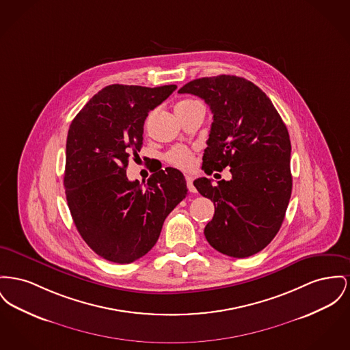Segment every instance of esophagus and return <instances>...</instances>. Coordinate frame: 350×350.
<instances>
[{
	"instance_id": "34e87169",
	"label": "esophagus",
	"mask_w": 350,
	"mask_h": 350,
	"mask_svg": "<svg viewBox=\"0 0 350 350\" xmlns=\"http://www.w3.org/2000/svg\"><path fill=\"white\" fill-rule=\"evenodd\" d=\"M186 185H187V189H189V191L190 193H196L197 190H196V187L193 185V177L191 176H189V174H186Z\"/></svg>"
}]
</instances>
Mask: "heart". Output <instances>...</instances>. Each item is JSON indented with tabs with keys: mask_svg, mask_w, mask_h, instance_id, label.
Wrapping results in <instances>:
<instances>
[{
	"mask_svg": "<svg viewBox=\"0 0 350 350\" xmlns=\"http://www.w3.org/2000/svg\"><path fill=\"white\" fill-rule=\"evenodd\" d=\"M200 103L197 100L193 99H186L176 105V108H184V107H189L193 104ZM166 161L173 166L181 167V169H190L193 164H194V154L190 149H187L185 146H174L172 148L166 156H165Z\"/></svg>",
	"mask_w": 350,
	"mask_h": 350,
	"instance_id": "b5f03b06",
	"label": "heart"
}]
</instances>
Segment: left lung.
<instances>
[{
	"instance_id": "left-lung-1",
	"label": "left lung",
	"mask_w": 350,
	"mask_h": 350,
	"mask_svg": "<svg viewBox=\"0 0 350 350\" xmlns=\"http://www.w3.org/2000/svg\"><path fill=\"white\" fill-rule=\"evenodd\" d=\"M178 92L200 96L211 109L206 174L230 167L232 176L217 186L206 177L194 181L215 206L206 239L227 256H251L267 246L284 221L292 191L287 126L267 95L245 78H200Z\"/></svg>"
}]
</instances>
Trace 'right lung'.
I'll use <instances>...</instances> for the list:
<instances>
[{
	"label": "right lung",
	"mask_w": 350,
	"mask_h": 350,
	"mask_svg": "<svg viewBox=\"0 0 350 350\" xmlns=\"http://www.w3.org/2000/svg\"><path fill=\"white\" fill-rule=\"evenodd\" d=\"M176 84L104 87L70 125L63 185L83 241L113 263H132L156 245L165 218L187 194L174 167L153 173L144 185L129 181V156L143 145L148 112L169 98Z\"/></svg>",
	"instance_id": "1"
}]
</instances>
